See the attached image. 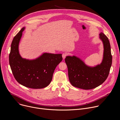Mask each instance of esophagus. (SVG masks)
Segmentation results:
<instances>
[{
	"instance_id": "esophagus-1",
	"label": "esophagus",
	"mask_w": 120,
	"mask_h": 120,
	"mask_svg": "<svg viewBox=\"0 0 120 120\" xmlns=\"http://www.w3.org/2000/svg\"><path fill=\"white\" fill-rule=\"evenodd\" d=\"M67 56V54L66 53H63L62 54V57H63V59H65L66 58V57Z\"/></svg>"
}]
</instances>
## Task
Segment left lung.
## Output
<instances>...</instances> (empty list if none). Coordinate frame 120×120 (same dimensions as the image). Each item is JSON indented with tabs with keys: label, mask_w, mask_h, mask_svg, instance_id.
Listing matches in <instances>:
<instances>
[{
	"label": "left lung",
	"mask_w": 120,
	"mask_h": 120,
	"mask_svg": "<svg viewBox=\"0 0 120 120\" xmlns=\"http://www.w3.org/2000/svg\"><path fill=\"white\" fill-rule=\"evenodd\" d=\"M99 35L104 47L103 60L100 64L89 67L75 56H68L65 58L70 82L75 87L84 90L94 89L103 83L109 74L112 64L110 42L103 33Z\"/></svg>",
	"instance_id": "obj_1"
}]
</instances>
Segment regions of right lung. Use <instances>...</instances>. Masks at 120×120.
Instances as JSON below:
<instances>
[{
	"label": "right lung",
	"mask_w": 120,
	"mask_h": 120,
	"mask_svg": "<svg viewBox=\"0 0 120 120\" xmlns=\"http://www.w3.org/2000/svg\"><path fill=\"white\" fill-rule=\"evenodd\" d=\"M25 27L14 38L11 45L9 62L13 75L19 83L33 89L45 88L52 80L57 65L62 61V54L44 53L36 59L22 58L19 45Z\"/></svg>",
	"instance_id": "right-lung-1"
}]
</instances>
